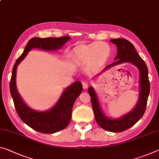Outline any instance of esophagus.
Segmentation results:
<instances>
[{"instance_id":"34e87169","label":"esophagus","mask_w":159,"mask_h":159,"mask_svg":"<svg viewBox=\"0 0 159 159\" xmlns=\"http://www.w3.org/2000/svg\"><path fill=\"white\" fill-rule=\"evenodd\" d=\"M82 85H83V88H84V89H86L88 87H89V83L88 80H84V81L82 82Z\"/></svg>"}]
</instances>
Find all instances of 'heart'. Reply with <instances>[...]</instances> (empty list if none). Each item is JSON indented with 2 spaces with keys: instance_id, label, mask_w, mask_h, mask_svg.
<instances>
[{
  "instance_id": "obj_1",
  "label": "heart",
  "mask_w": 159,
  "mask_h": 159,
  "mask_svg": "<svg viewBox=\"0 0 159 159\" xmlns=\"http://www.w3.org/2000/svg\"><path fill=\"white\" fill-rule=\"evenodd\" d=\"M110 54L109 45L103 42H95L75 49L72 59L79 64L90 63L93 66H100L107 61Z\"/></svg>"
}]
</instances>
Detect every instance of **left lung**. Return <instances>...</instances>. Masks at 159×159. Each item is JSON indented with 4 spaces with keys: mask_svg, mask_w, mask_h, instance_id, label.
<instances>
[{
    "mask_svg": "<svg viewBox=\"0 0 159 159\" xmlns=\"http://www.w3.org/2000/svg\"><path fill=\"white\" fill-rule=\"evenodd\" d=\"M110 42L116 44L117 54L115 57V62L108 65L103 70L122 63H132L139 70L140 92L138 102L135 107L127 114L118 119H110L102 111L98 98L93 87H89V93L90 95L95 120L102 129L112 132H121L134 125L144 114L147 107V100L150 92V84L148 76V69L145 62L135 50L134 46L125 39H110Z\"/></svg>",
    "mask_w": 159,
    "mask_h": 159,
    "instance_id": "obj_1",
    "label": "left lung"
}]
</instances>
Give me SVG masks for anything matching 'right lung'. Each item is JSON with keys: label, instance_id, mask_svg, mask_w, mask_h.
I'll list each match as a JSON object with an SVG mask.
<instances>
[{"label": "right lung", "instance_id": "1", "mask_svg": "<svg viewBox=\"0 0 159 159\" xmlns=\"http://www.w3.org/2000/svg\"><path fill=\"white\" fill-rule=\"evenodd\" d=\"M69 39L70 37L68 36L57 38L33 37L27 42L23 53L17 59L12 69L11 79L10 81V90L16 111L25 124L39 132L53 134L67 127L71 119L73 105L83 90L82 84L80 81H75L66 88L56 105L51 110L44 112L35 111L25 104L17 92L16 83L17 67L32 48H38L47 51L57 50L61 48Z\"/></svg>", "mask_w": 159, "mask_h": 159}]
</instances>
